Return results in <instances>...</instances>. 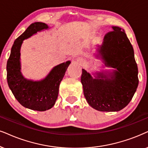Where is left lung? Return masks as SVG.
I'll return each mask as SVG.
<instances>
[{"instance_id": "obj_1", "label": "left lung", "mask_w": 148, "mask_h": 148, "mask_svg": "<svg viewBox=\"0 0 148 148\" xmlns=\"http://www.w3.org/2000/svg\"><path fill=\"white\" fill-rule=\"evenodd\" d=\"M105 35L99 54L105 66L116 69L108 74L99 73L94 79L82 69L81 82L88 104L100 112H118L135 95L139 84L133 47L124 29L113 26Z\"/></svg>"}]
</instances>
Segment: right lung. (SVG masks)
I'll return each instance as SVG.
<instances>
[{
	"mask_svg": "<svg viewBox=\"0 0 148 148\" xmlns=\"http://www.w3.org/2000/svg\"><path fill=\"white\" fill-rule=\"evenodd\" d=\"M48 28L43 22L30 24L15 40L7 63V83L15 98L22 106L39 112L48 110L54 105L58 95L59 86L71 63L67 61L53 67L47 77L41 81L34 82L23 77L20 71V48L23 41Z\"/></svg>",
	"mask_w": 148,
	"mask_h": 148,
	"instance_id": "add662e5",
	"label": "right lung"
}]
</instances>
